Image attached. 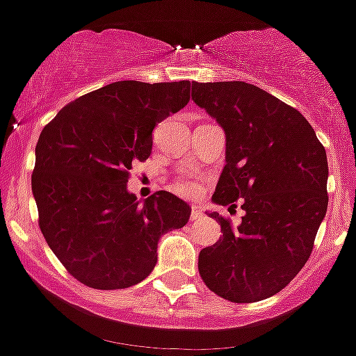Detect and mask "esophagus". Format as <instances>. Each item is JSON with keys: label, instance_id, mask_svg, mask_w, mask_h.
Masks as SVG:
<instances>
[{"label": "esophagus", "instance_id": "esophagus-1", "mask_svg": "<svg viewBox=\"0 0 356 356\" xmlns=\"http://www.w3.org/2000/svg\"><path fill=\"white\" fill-rule=\"evenodd\" d=\"M202 216H204L202 209H200V207H197V206H193L192 207V213H190V220L195 221V220H200V218H202Z\"/></svg>", "mask_w": 356, "mask_h": 356}]
</instances>
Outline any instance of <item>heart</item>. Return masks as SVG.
Returning <instances> with one entry per match:
<instances>
[{
	"label": "heart",
	"mask_w": 356,
	"mask_h": 356,
	"mask_svg": "<svg viewBox=\"0 0 356 356\" xmlns=\"http://www.w3.org/2000/svg\"><path fill=\"white\" fill-rule=\"evenodd\" d=\"M175 190H177L179 195L186 197V199H193V197H197L200 193V185L195 179L179 178L175 183Z\"/></svg>",
	"instance_id": "obj_1"
}]
</instances>
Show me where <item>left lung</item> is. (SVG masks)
I'll list each match as a JSON object with an SVG mask.
<instances>
[{"label": "left lung", "instance_id": "left-lung-1", "mask_svg": "<svg viewBox=\"0 0 356 356\" xmlns=\"http://www.w3.org/2000/svg\"><path fill=\"white\" fill-rule=\"evenodd\" d=\"M192 100L223 128L225 164L213 202L245 211L237 228L216 211L220 241L199 254L218 296L256 302L280 293L312 254L327 213L329 164L301 112L244 81L192 83Z\"/></svg>", "mask_w": 356, "mask_h": 356}]
</instances>
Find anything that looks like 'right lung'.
<instances>
[{
  "instance_id": "1",
  "label": "right lung",
  "mask_w": 356,
  "mask_h": 356,
  "mask_svg": "<svg viewBox=\"0 0 356 356\" xmlns=\"http://www.w3.org/2000/svg\"><path fill=\"white\" fill-rule=\"evenodd\" d=\"M188 100V81H118L70 102L41 131L33 173L40 228L84 286L142 282L157 263L161 235L188 221L192 209L173 193L142 202L128 190L131 163L150 156L157 122Z\"/></svg>"
}]
</instances>
